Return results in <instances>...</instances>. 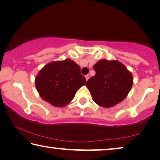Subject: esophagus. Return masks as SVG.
<instances>
[{"label":"esophagus","mask_w":160,"mask_h":160,"mask_svg":"<svg viewBox=\"0 0 160 160\" xmlns=\"http://www.w3.org/2000/svg\"><path fill=\"white\" fill-rule=\"evenodd\" d=\"M90 75H88V74L85 75V78H86V80H87V81H88V80H89V78H90Z\"/></svg>","instance_id":"34e87169"}]
</instances>
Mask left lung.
<instances>
[{
  "instance_id": "obj_1",
  "label": "left lung",
  "mask_w": 160,
  "mask_h": 160,
  "mask_svg": "<svg viewBox=\"0 0 160 160\" xmlns=\"http://www.w3.org/2000/svg\"><path fill=\"white\" fill-rule=\"evenodd\" d=\"M95 75L86 83L93 101L99 106L109 108L122 102L132 86V75L118 61L102 59L94 66Z\"/></svg>"
}]
</instances>
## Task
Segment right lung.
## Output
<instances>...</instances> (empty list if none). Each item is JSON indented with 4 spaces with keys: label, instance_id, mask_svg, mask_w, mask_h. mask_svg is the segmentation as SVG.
Returning <instances> with one entry per match:
<instances>
[{
    "label": "right lung",
    "instance_id": "right-lung-1",
    "mask_svg": "<svg viewBox=\"0 0 160 160\" xmlns=\"http://www.w3.org/2000/svg\"><path fill=\"white\" fill-rule=\"evenodd\" d=\"M85 83L80 66L70 59L48 63L35 78V86L39 95L56 107L68 104L77 90Z\"/></svg>",
    "mask_w": 160,
    "mask_h": 160
}]
</instances>
